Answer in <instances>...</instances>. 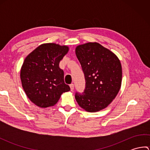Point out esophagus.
Here are the masks:
<instances>
[{
	"label": "esophagus",
	"instance_id": "obj_1",
	"mask_svg": "<svg viewBox=\"0 0 150 150\" xmlns=\"http://www.w3.org/2000/svg\"><path fill=\"white\" fill-rule=\"evenodd\" d=\"M69 87H70V89H71V91L74 90V84H71L69 85Z\"/></svg>",
	"mask_w": 150,
	"mask_h": 150
}]
</instances>
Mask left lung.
Segmentation results:
<instances>
[{
    "label": "left lung",
    "mask_w": 150,
    "mask_h": 150,
    "mask_svg": "<svg viewBox=\"0 0 150 150\" xmlns=\"http://www.w3.org/2000/svg\"><path fill=\"white\" fill-rule=\"evenodd\" d=\"M75 53L86 81L83 93H75L76 100L89 112L104 109L115 98L121 86L122 67L119 59L97 42L79 45Z\"/></svg>",
    "instance_id": "left-lung-1"
}]
</instances>
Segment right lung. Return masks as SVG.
<instances>
[{
	"instance_id": "right-lung-1",
	"label": "right lung",
	"mask_w": 150,
	"mask_h": 150,
	"mask_svg": "<svg viewBox=\"0 0 150 150\" xmlns=\"http://www.w3.org/2000/svg\"><path fill=\"white\" fill-rule=\"evenodd\" d=\"M67 46L41 44L25 59L21 70L22 88L29 99L40 108L54 106L70 88L64 83L59 62L68 52Z\"/></svg>"
}]
</instances>
